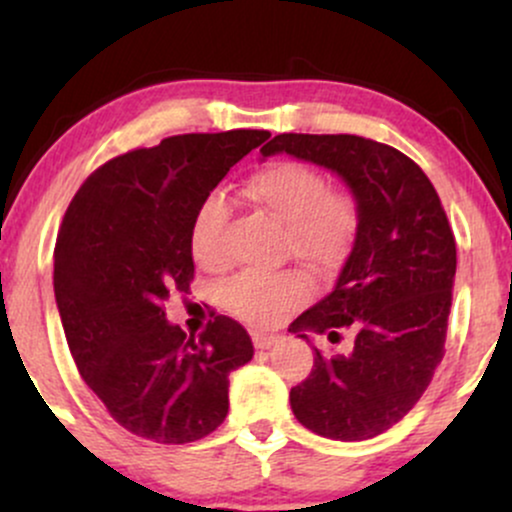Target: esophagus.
<instances>
[{
  "mask_svg": "<svg viewBox=\"0 0 512 512\" xmlns=\"http://www.w3.org/2000/svg\"><path fill=\"white\" fill-rule=\"evenodd\" d=\"M276 339H279V334L274 332H262V330L252 332V344H255V349H269Z\"/></svg>",
  "mask_w": 512,
  "mask_h": 512,
  "instance_id": "34e87169",
  "label": "esophagus"
}]
</instances>
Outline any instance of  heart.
<instances>
[{"label": "heart", "mask_w": 512, "mask_h": 512, "mask_svg": "<svg viewBox=\"0 0 512 512\" xmlns=\"http://www.w3.org/2000/svg\"><path fill=\"white\" fill-rule=\"evenodd\" d=\"M252 204L286 223V248L315 269H330L344 260L361 226L358 197L346 187H327L322 170L293 158H281L250 175L243 187ZM228 204L209 195L199 204L190 226V252L207 272L226 267L223 231ZM310 296V284L298 272L240 274L223 291V303L250 325H274L281 315Z\"/></svg>", "instance_id": "1"}]
</instances>
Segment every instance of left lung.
<instances>
[{
	"instance_id": "left-lung-1",
	"label": "left lung",
	"mask_w": 512,
	"mask_h": 512,
	"mask_svg": "<svg viewBox=\"0 0 512 512\" xmlns=\"http://www.w3.org/2000/svg\"><path fill=\"white\" fill-rule=\"evenodd\" d=\"M260 151L330 168L358 197L361 226L337 286L289 327L332 342L354 330V349H315L291 409L322 438L380 436L419 402L445 354L457 248L436 187L402 151L356 134H276Z\"/></svg>"
}]
</instances>
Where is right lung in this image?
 <instances>
[{
  "mask_svg": "<svg viewBox=\"0 0 512 512\" xmlns=\"http://www.w3.org/2000/svg\"><path fill=\"white\" fill-rule=\"evenodd\" d=\"M269 132L178 134L110 158L79 187L55 245V298L76 368L134 436L185 445L228 414V373L250 361V334L214 315L199 337L166 322L163 301L195 279L190 226Z\"/></svg>",
  "mask_w": 512,
  "mask_h": 512,
  "instance_id": "1",
  "label": "right lung"
}]
</instances>
